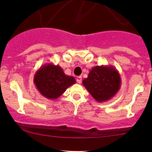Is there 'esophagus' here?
Listing matches in <instances>:
<instances>
[{
	"mask_svg": "<svg viewBox=\"0 0 152 152\" xmlns=\"http://www.w3.org/2000/svg\"><path fill=\"white\" fill-rule=\"evenodd\" d=\"M76 80H77V82L78 83V84H80V83H81V80H82V77H81V76H77V77H76Z\"/></svg>",
	"mask_w": 152,
	"mask_h": 152,
	"instance_id": "1",
	"label": "esophagus"
}]
</instances>
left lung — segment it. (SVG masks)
Returning <instances> with one entry per match:
<instances>
[{
    "mask_svg": "<svg viewBox=\"0 0 152 152\" xmlns=\"http://www.w3.org/2000/svg\"><path fill=\"white\" fill-rule=\"evenodd\" d=\"M84 88L97 102L110 100L121 87V77L112 65L94 66L82 82Z\"/></svg>",
    "mask_w": 152,
    "mask_h": 152,
    "instance_id": "8db88e82",
    "label": "left lung"
}]
</instances>
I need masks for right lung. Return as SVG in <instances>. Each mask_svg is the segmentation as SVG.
<instances>
[{
	"label": "right lung",
	"instance_id": "1",
	"mask_svg": "<svg viewBox=\"0 0 152 152\" xmlns=\"http://www.w3.org/2000/svg\"><path fill=\"white\" fill-rule=\"evenodd\" d=\"M33 82L41 95L49 100H56L76 80L72 76L65 75L59 65L48 63L36 72Z\"/></svg>",
	"mask_w": 152,
	"mask_h": 152
}]
</instances>
